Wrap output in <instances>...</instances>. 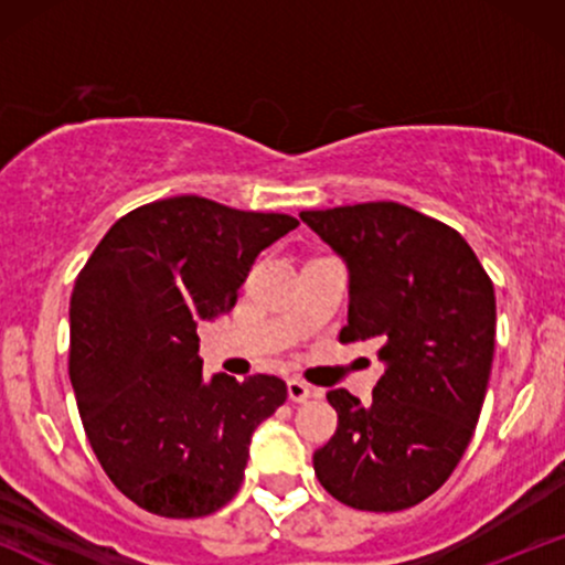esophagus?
Here are the masks:
<instances>
[{
	"mask_svg": "<svg viewBox=\"0 0 565 565\" xmlns=\"http://www.w3.org/2000/svg\"><path fill=\"white\" fill-rule=\"evenodd\" d=\"M287 393H289V401H295V404H302V401H308L310 395H313V387L305 385L302 380H289L287 382Z\"/></svg>",
	"mask_w": 565,
	"mask_h": 565,
	"instance_id": "34e87169",
	"label": "esophagus"
}]
</instances>
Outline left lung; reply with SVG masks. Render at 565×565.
<instances>
[{
    "mask_svg": "<svg viewBox=\"0 0 565 565\" xmlns=\"http://www.w3.org/2000/svg\"><path fill=\"white\" fill-rule=\"evenodd\" d=\"M348 265L340 342H374L372 404L329 391L337 433L313 454L323 489L355 510L395 512L438 491L468 449L494 359L497 297L449 225L395 204L300 212Z\"/></svg>",
    "mask_w": 565,
    "mask_h": 565,
    "instance_id": "1",
    "label": "left lung"
}]
</instances>
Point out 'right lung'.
<instances>
[{"mask_svg": "<svg viewBox=\"0 0 565 565\" xmlns=\"http://www.w3.org/2000/svg\"><path fill=\"white\" fill-rule=\"evenodd\" d=\"M297 225L201 196L153 201L116 220L76 276V406L97 462L138 508L201 518L236 497L252 433L287 385L206 380L196 327L228 313L255 257Z\"/></svg>", "mask_w": 565, "mask_h": 565, "instance_id": "right-lung-1", "label": "right lung"}]
</instances>
